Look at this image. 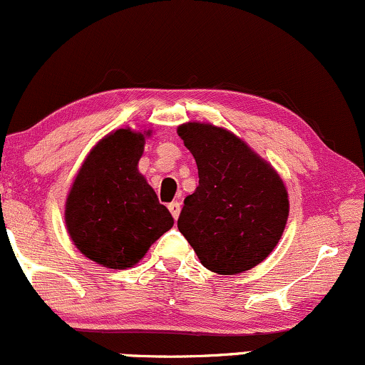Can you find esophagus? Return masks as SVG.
Returning a JSON list of instances; mask_svg holds the SVG:
<instances>
[{"mask_svg":"<svg viewBox=\"0 0 365 365\" xmlns=\"http://www.w3.org/2000/svg\"><path fill=\"white\" fill-rule=\"evenodd\" d=\"M168 209H170L171 216H173L175 219H178L180 209H182V204H180L178 200H173V202H171V204H168Z\"/></svg>","mask_w":365,"mask_h":365,"instance_id":"esophagus-1","label":"esophagus"}]
</instances>
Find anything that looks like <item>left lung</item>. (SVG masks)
<instances>
[{
  "instance_id": "1",
  "label": "left lung",
  "mask_w": 365,
  "mask_h": 365,
  "mask_svg": "<svg viewBox=\"0 0 365 365\" xmlns=\"http://www.w3.org/2000/svg\"><path fill=\"white\" fill-rule=\"evenodd\" d=\"M178 135L195 158L199 187L183 200L178 230L205 269L235 275L277 247L289 216L282 178L230 130L188 122Z\"/></svg>"
}]
</instances>
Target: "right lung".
I'll list each match as a JSON object with an SVG mask.
<instances>
[{"label": "right lung", "mask_w": 365, "mask_h": 365, "mask_svg": "<svg viewBox=\"0 0 365 365\" xmlns=\"http://www.w3.org/2000/svg\"><path fill=\"white\" fill-rule=\"evenodd\" d=\"M151 134L117 129L86 156L66 200V227L76 248L108 269H129L173 226L138 163Z\"/></svg>", "instance_id": "obj_1"}]
</instances>
